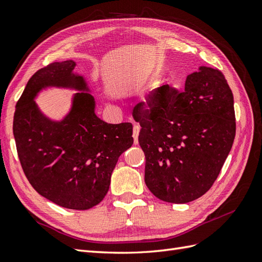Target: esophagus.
I'll list each match as a JSON object with an SVG mask.
<instances>
[{"instance_id":"esophagus-1","label":"esophagus","mask_w":262,"mask_h":262,"mask_svg":"<svg viewBox=\"0 0 262 262\" xmlns=\"http://www.w3.org/2000/svg\"><path fill=\"white\" fill-rule=\"evenodd\" d=\"M138 135H139V127L138 126H134V128H133L134 144H138Z\"/></svg>"}]
</instances>
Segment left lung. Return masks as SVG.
Listing matches in <instances>:
<instances>
[{
	"label": "left lung",
	"instance_id": "1",
	"mask_svg": "<svg viewBox=\"0 0 262 262\" xmlns=\"http://www.w3.org/2000/svg\"><path fill=\"white\" fill-rule=\"evenodd\" d=\"M133 112L142 129L145 183L160 200L186 204L209 190L223 168L234 135L233 95L221 71L200 66L182 92L158 87Z\"/></svg>",
	"mask_w": 262,
	"mask_h": 262
}]
</instances>
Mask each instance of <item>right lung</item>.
I'll return each instance as SVG.
<instances>
[{"label":"right lung","mask_w":262,"mask_h":262,"mask_svg":"<svg viewBox=\"0 0 262 262\" xmlns=\"http://www.w3.org/2000/svg\"><path fill=\"white\" fill-rule=\"evenodd\" d=\"M75 62L52 63L34 73L16 104L13 120L16 150L26 178L39 195L64 208L86 210L104 199L118 157L133 145L130 123L107 124L96 116L95 100L77 93L61 122H53L34 102L46 86L89 91Z\"/></svg>","instance_id":"add662e5"}]
</instances>
